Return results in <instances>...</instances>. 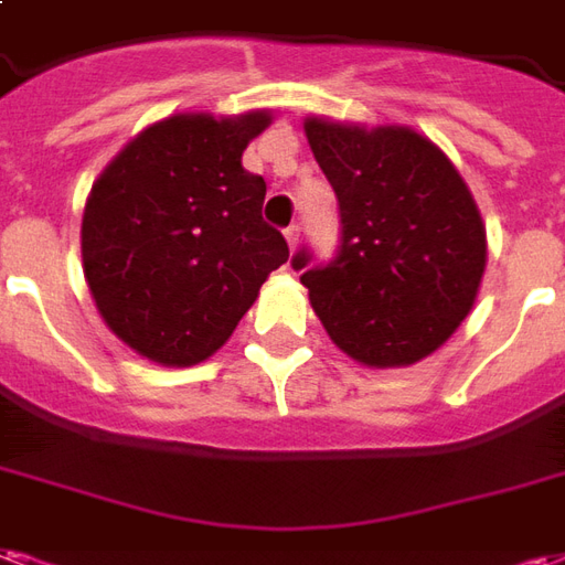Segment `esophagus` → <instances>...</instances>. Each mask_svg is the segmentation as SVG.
Segmentation results:
<instances>
[{"instance_id":"1","label":"esophagus","mask_w":565,"mask_h":565,"mask_svg":"<svg viewBox=\"0 0 565 565\" xmlns=\"http://www.w3.org/2000/svg\"><path fill=\"white\" fill-rule=\"evenodd\" d=\"M284 236H287V245H290V250L299 245V224H290V227L284 230Z\"/></svg>"}]
</instances>
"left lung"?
I'll use <instances>...</instances> for the list:
<instances>
[{
	"label": "left lung",
	"instance_id": "1",
	"mask_svg": "<svg viewBox=\"0 0 565 565\" xmlns=\"http://www.w3.org/2000/svg\"><path fill=\"white\" fill-rule=\"evenodd\" d=\"M317 164L338 198L332 260L302 245L320 323L365 365H411L470 315L484 271V227L452 161L411 128L305 122Z\"/></svg>",
	"mask_w": 565,
	"mask_h": 565
}]
</instances>
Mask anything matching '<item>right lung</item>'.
<instances>
[{"label":"right lung","mask_w":565,"mask_h":565,"mask_svg":"<svg viewBox=\"0 0 565 565\" xmlns=\"http://www.w3.org/2000/svg\"><path fill=\"white\" fill-rule=\"evenodd\" d=\"M269 113L173 116L125 146L83 212V271L125 344L164 365L212 356L271 269L281 230L263 221L266 182L242 167Z\"/></svg>","instance_id":"right-lung-1"}]
</instances>
